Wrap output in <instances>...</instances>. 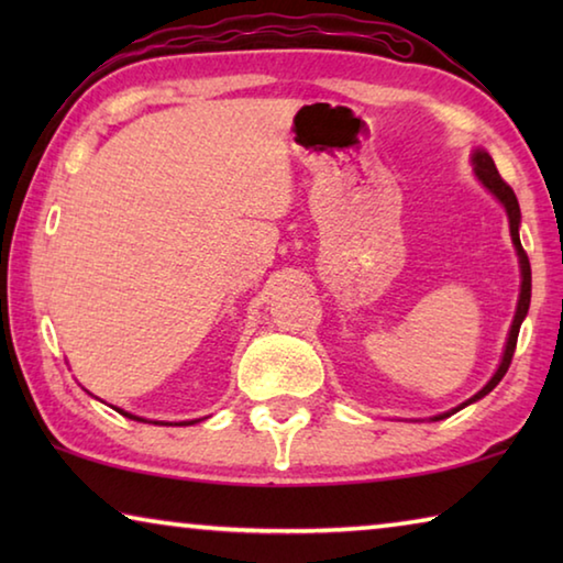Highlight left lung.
I'll return each instance as SVG.
<instances>
[{"label":"left lung","instance_id":"1","mask_svg":"<svg viewBox=\"0 0 563 563\" xmlns=\"http://www.w3.org/2000/svg\"><path fill=\"white\" fill-rule=\"evenodd\" d=\"M472 161H474V174H476V178H479L482 184L487 186V188L492 190V194L499 198L501 206L507 208L509 228H511V241H514V245H517L519 263H521V292H519L517 316H514V322H511L509 340H507V350H504V357H501V365H499V369H497V373H494V377L489 379L487 387L479 389V393H476V395L470 399V402H464L462 407L476 402V399H482L484 395H489L492 389L501 383V377L507 375V369H509V365H511V357H514V350H517L519 328H521L523 318H527V312H529V302H531V265H529V255H527V251H523V247H521V241H519L521 211H519V201H517V196H514V190H511V186L507 184V180H504V178L499 176V170H497V166H494V161H492V156L487 154V151H474V158H472ZM454 412H456V409H454ZM444 417H450V415H440L437 419H444Z\"/></svg>","mask_w":563,"mask_h":563}]
</instances>
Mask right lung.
Masks as SVG:
<instances>
[{
  "label": "right lung",
  "mask_w": 563,
  "mask_h": 563,
  "mask_svg": "<svg viewBox=\"0 0 563 563\" xmlns=\"http://www.w3.org/2000/svg\"><path fill=\"white\" fill-rule=\"evenodd\" d=\"M123 417H129V419H136V422H144V419L133 417V415H129V412H123ZM194 422H198V419H194ZM194 422H180V424H194ZM156 424H158V422H156Z\"/></svg>",
  "instance_id": "1"
}]
</instances>
